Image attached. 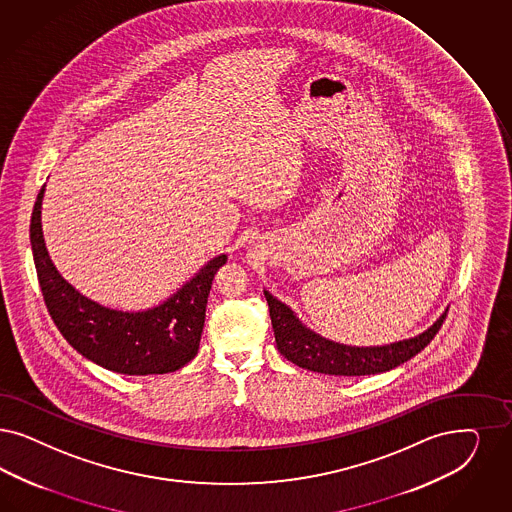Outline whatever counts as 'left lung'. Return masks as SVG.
Wrapping results in <instances>:
<instances>
[{
  "label": "left lung",
  "mask_w": 512,
  "mask_h": 512,
  "mask_svg": "<svg viewBox=\"0 0 512 512\" xmlns=\"http://www.w3.org/2000/svg\"><path fill=\"white\" fill-rule=\"evenodd\" d=\"M266 302L276 336V346L283 357L306 371L333 376H365L391 371L422 352L441 329L446 312L427 331L414 338L386 346H348L308 329L297 314L265 289Z\"/></svg>",
  "instance_id": "left-lung-1"
}]
</instances>
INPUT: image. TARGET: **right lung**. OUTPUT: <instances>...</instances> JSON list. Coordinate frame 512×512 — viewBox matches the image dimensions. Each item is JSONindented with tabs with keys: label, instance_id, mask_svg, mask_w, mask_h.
Segmentation results:
<instances>
[{
	"label": "right lung",
	"instance_id": "add662e5",
	"mask_svg": "<svg viewBox=\"0 0 512 512\" xmlns=\"http://www.w3.org/2000/svg\"><path fill=\"white\" fill-rule=\"evenodd\" d=\"M43 194L45 185L32 212L30 242L43 299L71 348L107 371L128 376L166 374L187 365L200 346L213 276L227 263V255L213 257L159 306L113 310L81 295L56 270L41 229Z\"/></svg>",
	"mask_w": 512,
	"mask_h": 512
}]
</instances>
